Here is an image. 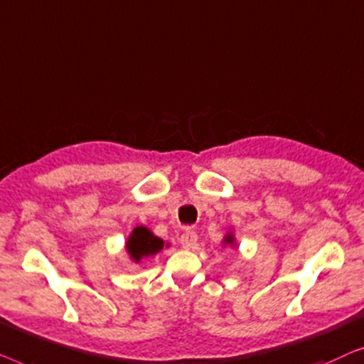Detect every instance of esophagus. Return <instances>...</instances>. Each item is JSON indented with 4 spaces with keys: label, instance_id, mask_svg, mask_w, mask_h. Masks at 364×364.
Segmentation results:
<instances>
[{
    "label": "esophagus",
    "instance_id": "esophagus-1",
    "mask_svg": "<svg viewBox=\"0 0 364 364\" xmlns=\"http://www.w3.org/2000/svg\"><path fill=\"white\" fill-rule=\"evenodd\" d=\"M180 242H181V245H183L184 249H191L198 242V234L194 232V231H191V229H186V231L181 234Z\"/></svg>",
    "mask_w": 364,
    "mask_h": 364
}]
</instances>
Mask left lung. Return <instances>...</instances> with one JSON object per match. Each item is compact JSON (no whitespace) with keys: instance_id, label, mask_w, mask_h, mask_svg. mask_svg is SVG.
I'll list each match as a JSON object with an SVG mask.
<instances>
[{"instance_id":"8db88e82","label":"left lung","mask_w":364,"mask_h":364,"mask_svg":"<svg viewBox=\"0 0 364 364\" xmlns=\"http://www.w3.org/2000/svg\"><path fill=\"white\" fill-rule=\"evenodd\" d=\"M223 245L224 247H235V237H234L232 231H229L226 235H224Z\"/></svg>"}]
</instances>
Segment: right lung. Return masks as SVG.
Here are the masks:
<instances>
[{"mask_svg": "<svg viewBox=\"0 0 364 364\" xmlns=\"http://www.w3.org/2000/svg\"><path fill=\"white\" fill-rule=\"evenodd\" d=\"M163 245L168 247L170 244H165V240L153 234L148 228L136 226L133 228L132 234L129 235V239H127L125 249L133 262L138 264L143 257H150V255L160 252Z\"/></svg>", "mask_w": 364, "mask_h": 364, "instance_id": "1", "label": "right lung"}]
</instances>
